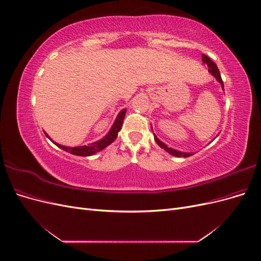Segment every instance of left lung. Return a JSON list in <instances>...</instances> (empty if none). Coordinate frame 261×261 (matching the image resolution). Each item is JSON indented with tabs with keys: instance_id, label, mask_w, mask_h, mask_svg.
I'll list each match as a JSON object with an SVG mask.
<instances>
[{
	"instance_id": "1",
	"label": "left lung",
	"mask_w": 261,
	"mask_h": 261,
	"mask_svg": "<svg viewBox=\"0 0 261 261\" xmlns=\"http://www.w3.org/2000/svg\"><path fill=\"white\" fill-rule=\"evenodd\" d=\"M202 62L203 63H206V64L208 65V67H209V72L215 76L216 78H217V81L221 84V86H222V88H223V90H224V85H223V81H222V78H221V75H220V72H219V69H218V67H217V65H216V63L213 62L209 57H207L206 54H202ZM154 140H155V143L159 145L162 149H164L165 151L167 152H169V153H171L172 155H175V156H184V158H186V156H191V155H193L194 153H187V152H180V151H177V150H175V149H172V148H169L167 145H164L161 140H159V138H156V136L154 135Z\"/></svg>"
}]
</instances>
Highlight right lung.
<instances>
[{
	"label": "right lung",
	"instance_id": "obj_1",
	"mask_svg": "<svg viewBox=\"0 0 261 261\" xmlns=\"http://www.w3.org/2000/svg\"><path fill=\"white\" fill-rule=\"evenodd\" d=\"M125 113H126V110H123V111L120 112V114L117 115L116 120H115V122H114V124H113V126H112V128L110 129V132L108 133V135H107L105 138H102L101 140L96 141V143L90 144V145H88V146L73 147V148L59 145V144H57V143H54V141H53V143H54L55 145H57L59 148L64 150V151H67V152L72 153V154H75V155H82V156L92 155V154H94V153L99 152L100 150L105 149V148L108 147L109 145H111V144L113 143V141L116 139L117 133L120 132V129H121V127H122V125H123ZM44 134H45V133H44ZM45 136L49 137L48 135H46V134H45Z\"/></svg>",
	"mask_w": 261,
	"mask_h": 261
}]
</instances>
